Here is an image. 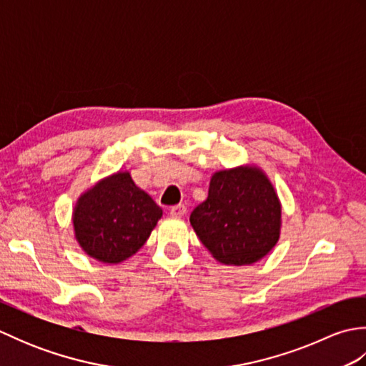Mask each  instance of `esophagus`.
<instances>
[{
  "label": "esophagus",
  "instance_id": "34e87169",
  "mask_svg": "<svg viewBox=\"0 0 366 366\" xmlns=\"http://www.w3.org/2000/svg\"><path fill=\"white\" fill-rule=\"evenodd\" d=\"M169 214L173 217H182L187 214V207H185L184 204H177V206H173L169 209Z\"/></svg>",
  "mask_w": 366,
  "mask_h": 366
}]
</instances>
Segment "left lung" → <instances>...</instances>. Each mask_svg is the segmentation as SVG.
<instances>
[{
	"mask_svg": "<svg viewBox=\"0 0 366 366\" xmlns=\"http://www.w3.org/2000/svg\"><path fill=\"white\" fill-rule=\"evenodd\" d=\"M190 223L217 261L247 266L277 245L282 204L261 168L222 169L212 174L207 199L193 209Z\"/></svg>",
	"mask_w": 366,
	"mask_h": 366,
	"instance_id": "1",
	"label": "left lung"
}]
</instances>
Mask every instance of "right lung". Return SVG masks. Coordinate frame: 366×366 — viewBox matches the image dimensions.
I'll return each instance as SVG.
<instances>
[{
	"label": "right lung",
	"instance_id": "add662e5",
	"mask_svg": "<svg viewBox=\"0 0 366 366\" xmlns=\"http://www.w3.org/2000/svg\"><path fill=\"white\" fill-rule=\"evenodd\" d=\"M162 214L155 201L137 187L129 171H118L76 201L72 214L75 239L91 258L118 264L144 245Z\"/></svg>",
	"mask_w": 366,
	"mask_h": 366
}]
</instances>
